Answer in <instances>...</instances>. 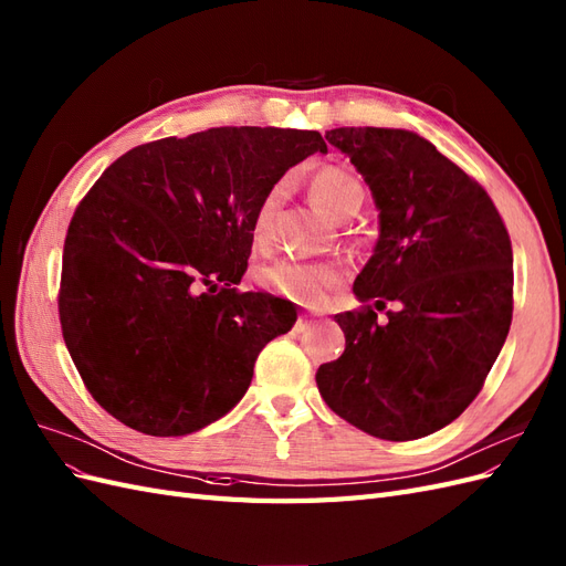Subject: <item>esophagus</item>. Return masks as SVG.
I'll return each instance as SVG.
<instances>
[{"label":"esophagus","instance_id":"1","mask_svg":"<svg viewBox=\"0 0 566 566\" xmlns=\"http://www.w3.org/2000/svg\"><path fill=\"white\" fill-rule=\"evenodd\" d=\"M310 324H312V321H310L307 316H300V318H297V326H295V328H297V331H304V328H307Z\"/></svg>","mask_w":566,"mask_h":566}]
</instances>
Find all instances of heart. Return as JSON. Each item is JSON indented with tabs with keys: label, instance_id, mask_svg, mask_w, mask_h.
Returning a JSON list of instances; mask_svg holds the SVG:
<instances>
[{
	"label": "heart",
	"instance_id": "b5f03b06",
	"mask_svg": "<svg viewBox=\"0 0 566 566\" xmlns=\"http://www.w3.org/2000/svg\"><path fill=\"white\" fill-rule=\"evenodd\" d=\"M285 195V182H273L264 192L254 209L252 221V240L254 245H266L273 235V223H276V213L281 209ZM310 197L318 211L326 217L338 219L340 213L349 207L361 205L364 188L361 182L345 171L343 166H321L310 178ZM340 279V271L333 264H307V262H281L271 264L256 273V283L271 290V293L293 297L302 302H314L333 287Z\"/></svg>",
	"mask_w": 566,
	"mask_h": 566
}]
</instances>
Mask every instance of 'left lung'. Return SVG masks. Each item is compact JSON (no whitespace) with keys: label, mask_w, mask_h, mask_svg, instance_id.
<instances>
[{"label":"left lung","mask_w":566,"mask_h":566,"mask_svg":"<svg viewBox=\"0 0 566 566\" xmlns=\"http://www.w3.org/2000/svg\"><path fill=\"white\" fill-rule=\"evenodd\" d=\"M326 140L369 182L380 235L353 287L361 307L335 314L345 353L318 366L316 386L359 431L417 440L462 415L505 345L510 233L481 182L417 133L335 128Z\"/></svg>","instance_id":"left-lung-1"}]
</instances>
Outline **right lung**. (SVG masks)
Wrapping results in <instances>:
<instances>
[{"mask_svg":"<svg viewBox=\"0 0 566 566\" xmlns=\"http://www.w3.org/2000/svg\"><path fill=\"white\" fill-rule=\"evenodd\" d=\"M314 151L316 130L209 128L137 145L75 207L59 321L85 388L147 436H186L233 409L285 300L240 293L254 209Z\"/></svg>","mask_w":566,"mask_h":566,"instance_id":"obj_1","label":"right lung"}]
</instances>
